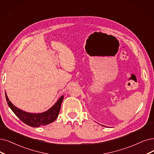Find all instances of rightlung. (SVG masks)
I'll return each mask as SVG.
<instances>
[{
	"label": "right lung",
	"mask_w": 154,
	"mask_h": 154,
	"mask_svg": "<svg viewBox=\"0 0 154 154\" xmlns=\"http://www.w3.org/2000/svg\"><path fill=\"white\" fill-rule=\"evenodd\" d=\"M6 100L8 102V106L13 110V112L21 121L26 125L32 127H39L40 126L47 125L54 122L57 118L59 115L61 103L63 100L64 96L61 97L57 102L54 104L47 111L40 114H32L24 112L15 107L11 102L5 93Z\"/></svg>",
	"instance_id": "add662e5"
}]
</instances>
